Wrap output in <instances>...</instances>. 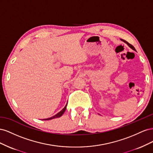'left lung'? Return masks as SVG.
<instances>
[{
    "mask_svg": "<svg viewBox=\"0 0 153 153\" xmlns=\"http://www.w3.org/2000/svg\"><path fill=\"white\" fill-rule=\"evenodd\" d=\"M121 40L122 41H123V42H124L125 43H126L128 45V47H130L132 50H135V48H134V47H133V45H131V44H129V43H128L127 42V41H125V40H123V39H121Z\"/></svg>",
    "mask_w": 153,
    "mask_h": 153,
    "instance_id": "left-lung-1",
    "label": "left lung"
}]
</instances>
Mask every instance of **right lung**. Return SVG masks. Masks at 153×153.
<instances>
[{"label":"right lung","mask_w":153,"mask_h":153,"mask_svg":"<svg viewBox=\"0 0 153 153\" xmlns=\"http://www.w3.org/2000/svg\"><path fill=\"white\" fill-rule=\"evenodd\" d=\"M66 106H67V104L66 105V106H64V108L60 111V112L59 113H57V114H55V115H53V116L51 117H49V118H47V119H44L43 120H45V121H47V120H51V119H55V118H58V117H60L61 116H62V114L64 113V112H65L66 110Z\"/></svg>","instance_id":"right-lung-1"}]
</instances>
